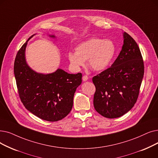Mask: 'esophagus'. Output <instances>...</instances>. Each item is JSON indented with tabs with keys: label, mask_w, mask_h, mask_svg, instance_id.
Listing matches in <instances>:
<instances>
[{
	"label": "esophagus",
	"mask_w": 158,
	"mask_h": 158,
	"mask_svg": "<svg viewBox=\"0 0 158 158\" xmlns=\"http://www.w3.org/2000/svg\"><path fill=\"white\" fill-rule=\"evenodd\" d=\"M88 77L87 75H83V80L84 81H86L88 80Z\"/></svg>",
	"instance_id": "1"
}]
</instances>
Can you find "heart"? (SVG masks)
<instances>
[{
  "instance_id": "b5f03b06",
  "label": "heart",
  "mask_w": 158,
  "mask_h": 158,
  "mask_svg": "<svg viewBox=\"0 0 158 158\" xmlns=\"http://www.w3.org/2000/svg\"><path fill=\"white\" fill-rule=\"evenodd\" d=\"M75 53L68 55L70 64L76 69L85 65L94 71L106 70L111 64L116 52L115 43L110 39L94 37L79 44L75 49Z\"/></svg>"
}]
</instances>
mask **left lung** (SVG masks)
I'll return each mask as SVG.
<instances>
[{
	"label": "left lung",
	"instance_id": "1",
	"mask_svg": "<svg viewBox=\"0 0 158 158\" xmlns=\"http://www.w3.org/2000/svg\"><path fill=\"white\" fill-rule=\"evenodd\" d=\"M123 45L112 66L92 78L94 106L105 118H119L132 109L138 98L144 63L134 39L123 33Z\"/></svg>",
	"mask_w": 158,
	"mask_h": 158
}]
</instances>
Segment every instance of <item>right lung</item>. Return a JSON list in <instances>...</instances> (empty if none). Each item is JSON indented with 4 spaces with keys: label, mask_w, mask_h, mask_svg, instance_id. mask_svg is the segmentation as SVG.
<instances>
[{
    "label": "right lung",
    "mask_w": 158,
    "mask_h": 158,
    "mask_svg": "<svg viewBox=\"0 0 158 158\" xmlns=\"http://www.w3.org/2000/svg\"><path fill=\"white\" fill-rule=\"evenodd\" d=\"M28 40L18 51L14 63L20 99L25 108L37 117L52 122L61 120L72 108L74 94L82 82V73L70 74L61 69L49 74L33 71L26 62Z\"/></svg>",
    "instance_id": "right-lung-1"
}]
</instances>
